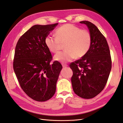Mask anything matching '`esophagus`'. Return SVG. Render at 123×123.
<instances>
[{"mask_svg": "<svg viewBox=\"0 0 123 123\" xmlns=\"http://www.w3.org/2000/svg\"><path fill=\"white\" fill-rule=\"evenodd\" d=\"M62 67H63V68H66L67 67H68V65L67 64H64V63H62Z\"/></svg>", "mask_w": 123, "mask_h": 123, "instance_id": "esophagus-1", "label": "esophagus"}]
</instances>
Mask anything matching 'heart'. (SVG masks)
<instances>
[{"mask_svg": "<svg viewBox=\"0 0 123 123\" xmlns=\"http://www.w3.org/2000/svg\"><path fill=\"white\" fill-rule=\"evenodd\" d=\"M56 37L48 36L45 39L47 48L53 53H57L64 45L66 51L57 54L55 60L62 62L80 59L85 56L89 51L92 37L89 31L70 24H66L57 28Z\"/></svg>", "mask_w": 123, "mask_h": 123, "instance_id": "obj_1", "label": "heart"}]
</instances>
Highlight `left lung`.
Segmentation results:
<instances>
[{
  "instance_id": "left-lung-1",
  "label": "left lung",
  "mask_w": 123,
  "mask_h": 123,
  "mask_svg": "<svg viewBox=\"0 0 123 123\" xmlns=\"http://www.w3.org/2000/svg\"><path fill=\"white\" fill-rule=\"evenodd\" d=\"M80 23L88 26L92 43L85 56L70 64L73 71L71 83L76 95L91 99L105 88L111 71V59L107 42L98 28L90 22Z\"/></svg>"
}]
</instances>
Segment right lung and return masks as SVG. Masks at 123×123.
<instances>
[{
  "instance_id": "1",
  "label": "right lung",
  "mask_w": 123,
  "mask_h": 123,
  "mask_svg": "<svg viewBox=\"0 0 123 123\" xmlns=\"http://www.w3.org/2000/svg\"><path fill=\"white\" fill-rule=\"evenodd\" d=\"M58 24L34 25L18 40L13 68L20 87L37 101L51 98L62 66L57 61L51 63L52 56L45 44L50 31Z\"/></svg>"
}]
</instances>
